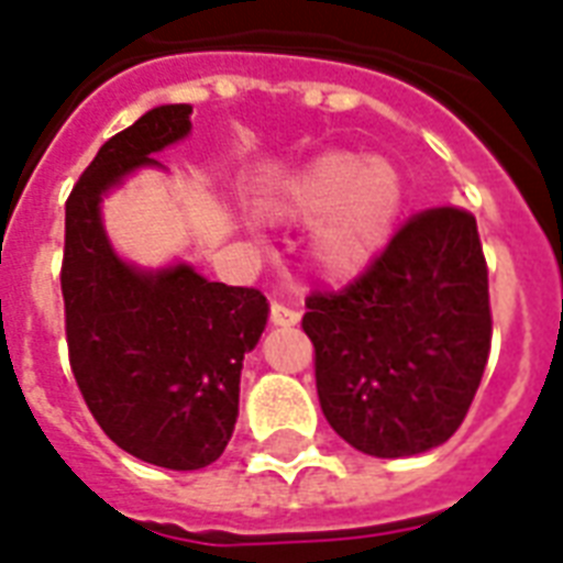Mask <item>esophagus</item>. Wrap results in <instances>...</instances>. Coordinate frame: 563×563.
I'll list each match as a JSON object with an SVG mask.
<instances>
[{"instance_id": "esophagus-1", "label": "esophagus", "mask_w": 563, "mask_h": 563, "mask_svg": "<svg viewBox=\"0 0 563 563\" xmlns=\"http://www.w3.org/2000/svg\"><path fill=\"white\" fill-rule=\"evenodd\" d=\"M300 312L295 307H286V303H272V324L274 328H291V324H298Z\"/></svg>"}]
</instances>
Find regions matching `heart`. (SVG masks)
I'll list each match as a JSON object with an SVG mask.
<instances>
[{"label": "heart", "mask_w": 563, "mask_h": 563, "mask_svg": "<svg viewBox=\"0 0 563 563\" xmlns=\"http://www.w3.org/2000/svg\"><path fill=\"white\" fill-rule=\"evenodd\" d=\"M405 200L401 174L363 153H324L291 174L268 200L280 221H316L310 263L328 280H351L393 235Z\"/></svg>", "instance_id": "heart-1"}]
</instances>
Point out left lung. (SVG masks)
I'll use <instances>...</instances> for the list:
<instances>
[{"mask_svg":"<svg viewBox=\"0 0 563 563\" xmlns=\"http://www.w3.org/2000/svg\"><path fill=\"white\" fill-rule=\"evenodd\" d=\"M330 428L372 457L445 443L490 357L487 260L475 214H413L345 289H316L300 321Z\"/></svg>","mask_w":563,"mask_h":563,"instance_id":"8db88e82","label":"left lung"}]
</instances>
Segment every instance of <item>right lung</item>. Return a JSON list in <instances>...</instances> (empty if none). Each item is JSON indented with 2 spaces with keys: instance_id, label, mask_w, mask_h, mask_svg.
Listing matches in <instances>:
<instances>
[{
  "instance_id": "1",
  "label": "right lung",
  "mask_w": 563,
  "mask_h": 563,
  "mask_svg": "<svg viewBox=\"0 0 563 563\" xmlns=\"http://www.w3.org/2000/svg\"><path fill=\"white\" fill-rule=\"evenodd\" d=\"M191 106H158L100 147L67 197L64 328L85 405L111 443L165 470L224 454L239 416L242 360L260 342V289L209 283L179 263L141 272L111 251L100 203L153 153L186 139Z\"/></svg>"
}]
</instances>
